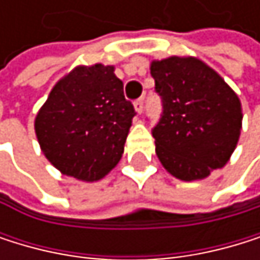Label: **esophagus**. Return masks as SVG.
<instances>
[{
    "label": "esophagus",
    "mask_w": 260,
    "mask_h": 260,
    "mask_svg": "<svg viewBox=\"0 0 260 260\" xmlns=\"http://www.w3.org/2000/svg\"><path fill=\"white\" fill-rule=\"evenodd\" d=\"M134 107H136L137 114H142V112H143V100H142V98L136 100V103H134Z\"/></svg>",
    "instance_id": "1"
}]
</instances>
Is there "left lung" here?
I'll list each match as a JSON object with an SVG mask.
<instances>
[{
    "instance_id": "8db88e82",
    "label": "left lung",
    "mask_w": 260,
    "mask_h": 260,
    "mask_svg": "<svg viewBox=\"0 0 260 260\" xmlns=\"http://www.w3.org/2000/svg\"><path fill=\"white\" fill-rule=\"evenodd\" d=\"M162 114L153 127L156 154L173 176L203 179L221 168L242 127L239 96L212 68L195 57L151 63Z\"/></svg>"
}]
</instances>
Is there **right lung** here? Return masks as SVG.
I'll list each match as a JSON object with an SVG mask.
<instances>
[{
  "mask_svg": "<svg viewBox=\"0 0 260 260\" xmlns=\"http://www.w3.org/2000/svg\"><path fill=\"white\" fill-rule=\"evenodd\" d=\"M136 109L111 65L78 67L36 118L42 151L63 175L98 181L118 164Z\"/></svg>",
  "mask_w": 260,
  "mask_h": 260,
  "instance_id": "right-lung-1",
  "label": "right lung"
}]
</instances>
